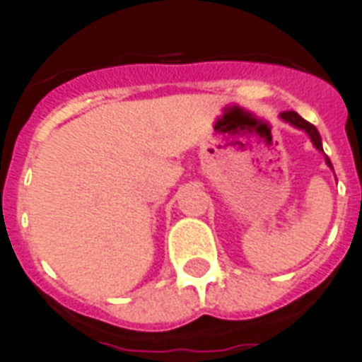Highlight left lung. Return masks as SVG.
<instances>
[{
    "instance_id": "8db88e82",
    "label": "left lung",
    "mask_w": 362,
    "mask_h": 362,
    "mask_svg": "<svg viewBox=\"0 0 362 362\" xmlns=\"http://www.w3.org/2000/svg\"><path fill=\"white\" fill-rule=\"evenodd\" d=\"M280 117H282V119H284V121H288V123H292L294 127L304 129L305 133L310 135V139H312V143H313V145H315V148H320V151H323V148H322V137H320V131L313 127L310 121H305L304 117H300V115H298L296 111H282V113H280ZM327 164H329V166H331L329 158H327ZM331 168H333V166H331Z\"/></svg>"
}]
</instances>
